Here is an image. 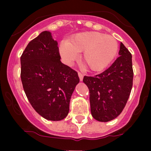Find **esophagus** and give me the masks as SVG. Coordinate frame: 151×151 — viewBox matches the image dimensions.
<instances>
[{
    "instance_id": "1",
    "label": "esophagus",
    "mask_w": 151,
    "mask_h": 151,
    "mask_svg": "<svg viewBox=\"0 0 151 151\" xmlns=\"http://www.w3.org/2000/svg\"><path fill=\"white\" fill-rule=\"evenodd\" d=\"M78 76H79L80 81H82L83 80V77H84V75H83V74L81 73H80V72H79V73H78Z\"/></svg>"
}]
</instances>
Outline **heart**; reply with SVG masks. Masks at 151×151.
<instances>
[{"label": "heart", "instance_id": "obj_1", "mask_svg": "<svg viewBox=\"0 0 151 151\" xmlns=\"http://www.w3.org/2000/svg\"><path fill=\"white\" fill-rule=\"evenodd\" d=\"M118 43L112 36L98 32L75 35L68 42L60 45V53L66 63L71 65L82 52L81 61L91 71L106 67L115 58Z\"/></svg>", "mask_w": 151, "mask_h": 151}]
</instances>
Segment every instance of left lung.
Listing matches in <instances>:
<instances>
[{
	"mask_svg": "<svg viewBox=\"0 0 151 151\" xmlns=\"http://www.w3.org/2000/svg\"><path fill=\"white\" fill-rule=\"evenodd\" d=\"M119 55L104 72L83 79L89 90L91 115L101 122L113 120L122 112L132 89V56L122 42Z\"/></svg>",
	"mask_w": 151,
	"mask_h": 151,
	"instance_id": "8db88e82",
	"label": "left lung"
}]
</instances>
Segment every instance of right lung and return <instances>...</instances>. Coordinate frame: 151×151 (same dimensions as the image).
Returning a JSON list of instances; mask_svg holds the SVG:
<instances>
[{"label": "right lung", "mask_w": 151, "mask_h": 151, "mask_svg": "<svg viewBox=\"0 0 151 151\" xmlns=\"http://www.w3.org/2000/svg\"><path fill=\"white\" fill-rule=\"evenodd\" d=\"M58 42L49 31L31 40L20 57V77L27 99L41 116L60 121L79 82L77 72L60 61Z\"/></svg>", "instance_id": "add662e5"}]
</instances>
